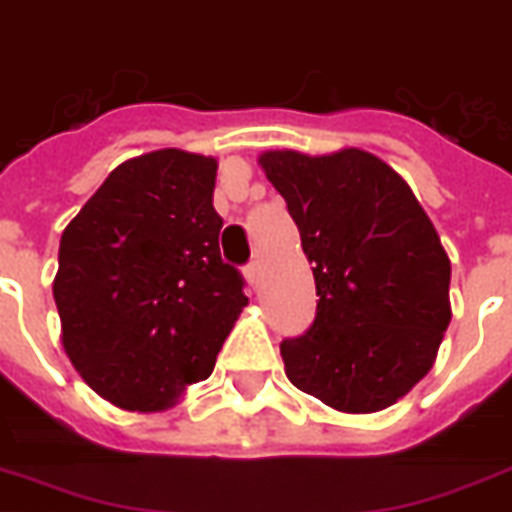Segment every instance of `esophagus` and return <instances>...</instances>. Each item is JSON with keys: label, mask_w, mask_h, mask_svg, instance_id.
I'll return each instance as SVG.
<instances>
[{"label": "esophagus", "mask_w": 512, "mask_h": 512, "mask_svg": "<svg viewBox=\"0 0 512 512\" xmlns=\"http://www.w3.org/2000/svg\"><path fill=\"white\" fill-rule=\"evenodd\" d=\"M245 278H248V283H251L253 288H259V280H261V264L259 259H253L245 264Z\"/></svg>", "instance_id": "34e87169"}]
</instances>
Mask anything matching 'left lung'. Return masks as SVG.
Segmentation results:
<instances>
[{"label":"left lung","mask_w":512,"mask_h":512,"mask_svg":"<svg viewBox=\"0 0 512 512\" xmlns=\"http://www.w3.org/2000/svg\"><path fill=\"white\" fill-rule=\"evenodd\" d=\"M270 183L313 261L310 329L280 343L288 380L343 413L405 397L451 324V261L416 194L359 148L332 156L270 151Z\"/></svg>","instance_id":"left-lung-1"}]
</instances>
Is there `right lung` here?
I'll list each match as a JSON object with an SVG mask.
<instances>
[{
    "label": "right lung",
    "mask_w": 512,
    "mask_h": 512,
    "mask_svg": "<svg viewBox=\"0 0 512 512\" xmlns=\"http://www.w3.org/2000/svg\"><path fill=\"white\" fill-rule=\"evenodd\" d=\"M215 159L167 148L115 167L61 234L64 351L124 410H164L199 380L245 305L221 259Z\"/></svg>",
    "instance_id": "right-lung-1"
}]
</instances>
